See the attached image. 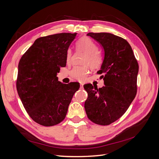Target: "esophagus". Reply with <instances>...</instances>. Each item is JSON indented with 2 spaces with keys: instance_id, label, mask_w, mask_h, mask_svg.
I'll list each match as a JSON object with an SVG mask.
<instances>
[{
  "instance_id": "1",
  "label": "esophagus",
  "mask_w": 159,
  "mask_h": 159,
  "mask_svg": "<svg viewBox=\"0 0 159 159\" xmlns=\"http://www.w3.org/2000/svg\"><path fill=\"white\" fill-rule=\"evenodd\" d=\"M83 86H84V84H83L82 83H80V87H81V88H82Z\"/></svg>"
}]
</instances>
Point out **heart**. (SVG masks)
<instances>
[{"label":"heart","instance_id":"heart-1","mask_svg":"<svg viewBox=\"0 0 159 159\" xmlns=\"http://www.w3.org/2000/svg\"><path fill=\"white\" fill-rule=\"evenodd\" d=\"M77 48L79 50H82L87 53L84 63L89 65L91 68L97 69L102 64V57L99 54V48L97 44L89 38L84 37L81 38L76 43ZM72 51L69 49L67 52L66 60L68 63L71 61ZM88 68L87 66H75L70 71V75L72 78L78 80L84 81L88 74Z\"/></svg>","mask_w":159,"mask_h":159}]
</instances>
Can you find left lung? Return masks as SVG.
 Listing matches in <instances>:
<instances>
[{
	"instance_id": "left-lung-1",
	"label": "left lung",
	"mask_w": 159,
	"mask_h": 159,
	"mask_svg": "<svg viewBox=\"0 0 159 159\" xmlns=\"http://www.w3.org/2000/svg\"><path fill=\"white\" fill-rule=\"evenodd\" d=\"M102 46L104 60L98 74L105 85H85L88 97L84 107L88 119L95 124L108 125L126 112L137 91L139 64L128 42L110 33H88Z\"/></svg>"
}]
</instances>
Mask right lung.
<instances>
[{
  "label": "right lung",
  "mask_w": 159,
  "mask_h": 159,
  "mask_svg": "<svg viewBox=\"0 0 159 159\" xmlns=\"http://www.w3.org/2000/svg\"><path fill=\"white\" fill-rule=\"evenodd\" d=\"M77 33L40 37L23 54L18 64L16 89L33 121L50 127L65 119L78 82H60L57 73L66 66L68 48Z\"/></svg>",
  "instance_id": "add662e5"
}]
</instances>
